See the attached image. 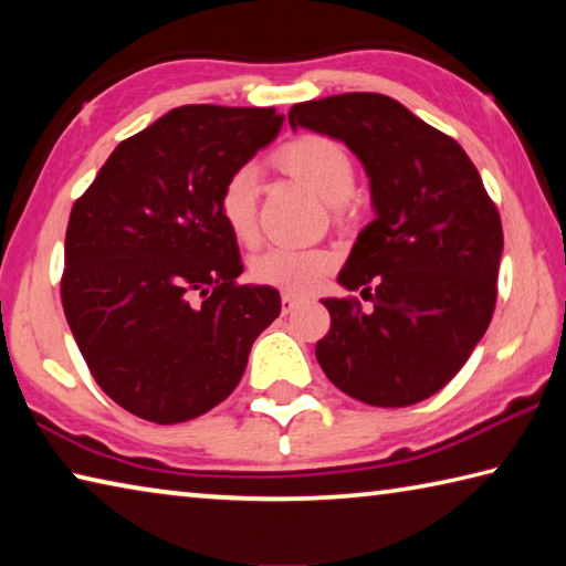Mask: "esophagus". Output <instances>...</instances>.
<instances>
[{"instance_id": "34e87169", "label": "esophagus", "mask_w": 566, "mask_h": 566, "mask_svg": "<svg viewBox=\"0 0 566 566\" xmlns=\"http://www.w3.org/2000/svg\"><path fill=\"white\" fill-rule=\"evenodd\" d=\"M300 302H302V300H300V296H296V294H290V292L282 294V312H284V314L294 312L296 304H300Z\"/></svg>"}]
</instances>
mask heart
<instances>
[{
	"mask_svg": "<svg viewBox=\"0 0 566 566\" xmlns=\"http://www.w3.org/2000/svg\"><path fill=\"white\" fill-rule=\"evenodd\" d=\"M274 159L324 202L342 205L354 191L357 171L349 151L322 134H304L286 142ZM256 202H260V175L249 165L237 167L224 179L217 197L219 219L237 242L249 244L256 237ZM332 270L334 254L319 247H266L249 264V272L260 284L294 294L317 290Z\"/></svg>",
	"mask_w": 566,
	"mask_h": 566,
	"instance_id": "heart-1",
	"label": "heart"
}]
</instances>
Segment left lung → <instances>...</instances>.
I'll return each instance as SVG.
<instances>
[{
  "instance_id": "left-lung-1",
  "label": "left lung",
  "mask_w": 566,
  "mask_h": 566,
  "mask_svg": "<svg viewBox=\"0 0 566 566\" xmlns=\"http://www.w3.org/2000/svg\"><path fill=\"white\" fill-rule=\"evenodd\" d=\"M290 124L344 142L375 207L337 276L371 310L354 296L322 300L332 329L317 342L319 367L364 405H417L464 367L490 327L500 212L467 151L385 94L294 104Z\"/></svg>"
}]
</instances>
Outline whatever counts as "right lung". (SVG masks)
Wrapping results in <instances>:
<instances>
[{
	"mask_svg": "<svg viewBox=\"0 0 566 566\" xmlns=\"http://www.w3.org/2000/svg\"><path fill=\"white\" fill-rule=\"evenodd\" d=\"M282 122L272 107H177L124 139L74 202L62 306L92 377L132 415L177 424L217 407L280 317L274 286L237 284L217 197Z\"/></svg>",
	"mask_w": 566,
	"mask_h": 566,
	"instance_id": "right-lung-1",
	"label": "right lung"
}]
</instances>
